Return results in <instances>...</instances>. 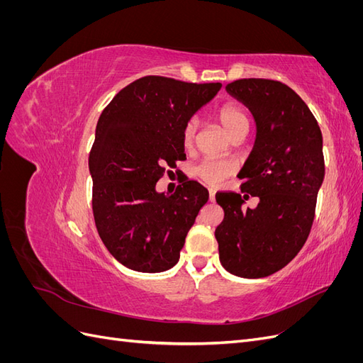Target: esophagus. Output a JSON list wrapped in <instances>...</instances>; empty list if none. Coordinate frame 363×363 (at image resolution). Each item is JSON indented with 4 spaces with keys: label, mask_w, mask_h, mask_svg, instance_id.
Wrapping results in <instances>:
<instances>
[{
    "label": "esophagus",
    "mask_w": 363,
    "mask_h": 363,
    "mask_svg": "<svg viewBox=\"0 0 363 363\" xmlns=\"http://www.w3.org/2000/svg\"><path fill=\"white\" fill-rule=\"evenodd\" d=\"M215 194H216V191H215L213 188L208 189V196H211V201H213V200H215Z\"/></svg>",
    "instance_id": "34e87169"
}]
</instances>
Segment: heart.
<instances>
[{
  "instance_id": "heart-1",
  "label": "heart",
  "mask_w": 363,
  "mask_h": 363,
  "mask_svg": "<svg viewBox=\"0 0 363 363\" xmlns=\"http://www.w3.org/2000/svg\"><path fill=\"white\" fill-rule=\"evenodd\" d=\"M218 119L225 128L228 136H233L235 133H238V131H244V130L248 133L250 119L242 107H239L236 104H225L218 111ZM196 130H199V121L195 118L186 121L182 131V140L186 148L192 147L196 136ZM233 169H235V164L232 162L207 157L196 164L195 175L208 184H219L233 172Z\"/></svg>"
}]
</instances>
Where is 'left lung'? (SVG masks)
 <instances>
[{
	"label": "left lung",
	"mask_w": 363,
	"mask_h": 363,
	"mask_svg": "<svg viewBox=\"0 0 363 363\" xmlns=\"http://www.w3.org/2000/svg\"><path fill=\"white\" fill-rule=\"evenodd\" d=\"M225 89L250 108L257 135L238 174L247 194H216L224 219L215 238L228 272L260 279L286 267L311 233L325 174L323 135L311 108L281 82L242 79ZM248 193L259 196L256 209L243 208Z\"/></svg>",
	"instance_id": "8db88e82"
}]
</instances>
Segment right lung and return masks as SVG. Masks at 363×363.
Returning a JSON list of instances; mask_svg holds the SVG:
<instances>
[{"mask_svg": "<svg viewBox=\"0 0 363 363\" xmlns=\"http://www.w3.org/2000/svg\"><path fill=\"white\" fill-rule=\"evenodd\" d=\"M147 75L121 89L98 119L89 155L95 225L111 255L139 272H162L180 259L208 192L184 179L159 194L164 167L186 159V121L221 89Z\"/></svg>", "mask_w": 363, "mask_h": 363, "instance_id": "obj_1", "label": "right lung"}]
</instances>
